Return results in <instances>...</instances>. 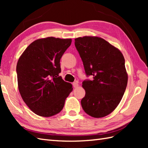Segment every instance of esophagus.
<instances>
[{"instance_id":"34e87169","label":"esophagus","mask_w":148,"mask_h":148,"mask_svg":"<svg viewBox=\"0 0 148 148\" xmlns=\"http://www.w3.org/2000/svg\"><path fill=\"white\" fill-rule=\"evenodd\" d=\"M72 85H73L74 88H77L78 86H79V84H78L77 81H76V82H74L72 83Z\"/></svg>"}]
</instances>
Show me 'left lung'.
Instances as JSON below:
<instances>
[{"label": "left lung", "mask_w": 148, "mask_h": 148, "mask_svg": "<svg viewBox=\"0 0 148 148\" xmlns=\"http://www.w3.org/2000/svg\"><path fill=\"white\" fill-rule=\"evenodd\" d=\"M74 44L86 76L93 77L82 83L86 94L81 106L92 117H104L116 109L126 90L128 76L123 55L100 37H78Z\"/></svg>", "instance_id": "obj_1"}]
</instances>
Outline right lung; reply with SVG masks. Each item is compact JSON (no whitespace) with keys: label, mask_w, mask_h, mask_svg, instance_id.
Listing matches in <instances>:
<instances>
[{"label":"right lung","mask_w":148,"mask_h":148,"mask_svg":"<svg viewBox=\"0 0 148 148\" xmlns=\"http://www.w3.org/2000/svg\"><path fill=\"white\" fill-rule=\"evenodd\" d=\"M72 39L50 37L37 39L19 58L16 73L19 92L35 114L49 117L58 114L72 90V84L59 76L60 58Z\"/></svg>","instance_id":"right-lung-1"}]
</instances>
